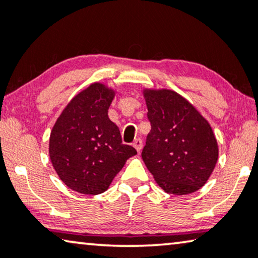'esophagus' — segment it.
I'll use <instances>...</instances> for the list:
<instances>
[{
	"label": "esophagus",
	"mask_w": 258,
	"mask_h": 258,
	"mask_svg": "<svg viewBox=\"0 0 258 258\" xmlns=\"http://www.w3.org/2000/svg\"><path fill=\"white\" fill-rule=\"evenodd\" d=\"M133 147L136 148L138 153H140L141 150H143V140H141V139H136V140H134Z\"/></svg>",
	"instance_id": "esophagus-1"
}]
</instances>
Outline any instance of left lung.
Listing matches in <instances>:
<instances>
[{
    "mask_svg": "<svg viewBox=\"0 0 258 258\" xmlns=\"http://www.w3.org/2000/svg\"><path fill=\"white\" fill-rule=\"evenodd\" d=\"M151 131L143 160L166 193L186 195L205 186L219 159L212 126L186 98L169 89H143Z\"/></svg>",
    "mask_w": 258,
    "mask_h": 258,
    "instance_id": "obj_1",
    "label": "left lung"
}]
</instances>
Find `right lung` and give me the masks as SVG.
Returning <instances> with one entry per match:
<instances>
[{
  "instance_id": "obj_1",
  "label": "right lung",
  "mask_w": 258,
  "mask_h": 258,
  "mask_svg": "<svg viewBox=\"0 0 258 258\" xmlns=\"http://www.w3.org/2000/svg\"><path fill=\"white\" fill-rule=\"evenodd\" d=\"M115 90L92 83L61 111L49 139V155L65 186L84 195L110 187L127 159L137 154L121 141L118 126L108 118Z\"/></svg>"
}]
</instances>
